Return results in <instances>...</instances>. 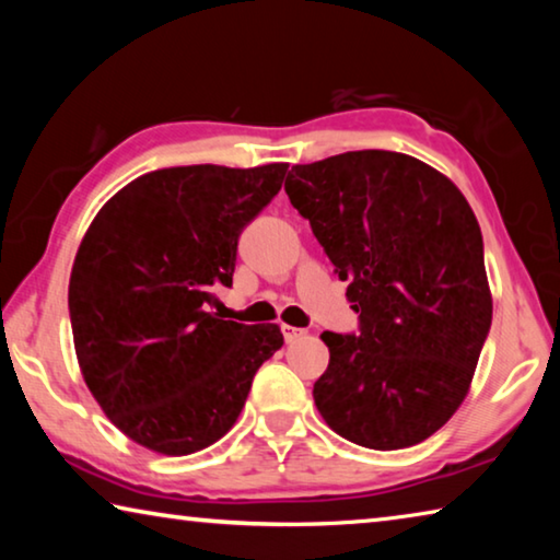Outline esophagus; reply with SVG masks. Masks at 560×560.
Here are the masks:
<instances>
[{
    "label": "esophagus",
    "mask_w": 560,
    "mask_h": 560,
    "mask_svg": "<svg viewBox=\"0 0 560 560\" xmlns=\"http://www.w3.org/2000/svg\"><path fill=\"white\" fill-rule=\"evenodd\" d=\"M281 334H283V338H287V343H293V340L306 336V330L296 328V326H289V324H281Z\"/></svg>",
    "instance_id": "1"
}]
</instances>
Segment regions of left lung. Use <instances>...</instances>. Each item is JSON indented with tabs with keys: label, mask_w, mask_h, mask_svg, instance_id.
<instances>
[{
	"label": "left lung",
	"mask_w": 560,
	"mask_h": 560,
	"mask_svg": "<svg viewBox=\"0 0 560 560\" xmlns=\"http://www.w3.org/2000/svg\"><path fill=\"white\" fill-rule=\"evenodd\" d=\"M283 187L360 314V334H320V417L368 450L432 438L467 397L491 326L469 202L440 170L390 150L293 165Z\"/></svg>",
	"instance_id": "8db88e82"
}]
</instances>
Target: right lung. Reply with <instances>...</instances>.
<instances>
[{"label":"right lung","mask_w":560,"mask_h":560,"mask_svg":"<svg viewBox=\"0 0 560 560\" xmlns=\"http://www.w3.org/2000/svg\"><path fill=\"white\" fill-rule=\"evenodd\" d=\"M287 163L140 175L93 217L69 281L73 348L108 420L140 447L185 457L240 417L277 324L207 311L232 287L236 240L279 192Z\"/></svg>","instance_id":"right-lung-1"}]
</instances>
